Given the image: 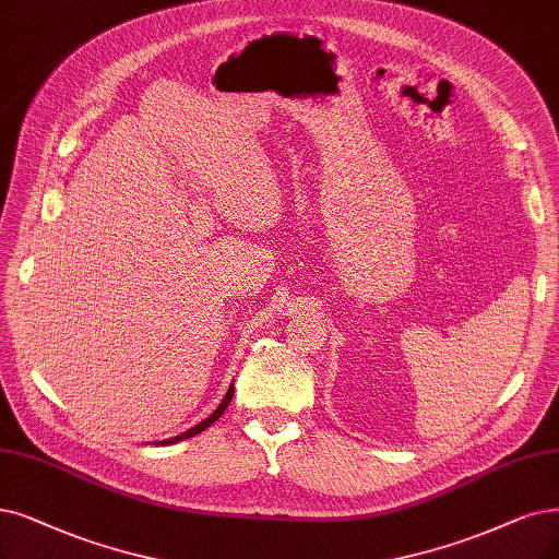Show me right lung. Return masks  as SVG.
<instances>
[{"label": "right lung", "mask_w": 559, "mask_h": 559, "mask_svg": "<svg viewBox=\"0 0 559 559\" xmlns=\"http://www.w3.org/2000/svg\"><path fill=\"white\" fill-rule=\"evenodd\" d=\"M231 399H234V385L229 388V392L225 394V399H222V404H219V406L215 408V413H213L211 417H206L204 421H199V424H197V427L188 429V431H186V433H181V436H176V438H169V440H163L160 444H171V442H178V440H186V438H192V436H197V433H202L204 429H209V427H211V424H213V421H217V419H219V415H222V413H225V411H227V406H229V401H231Z\"/></svg>", "instance_id": "right-lung-1"}]
</instances>
